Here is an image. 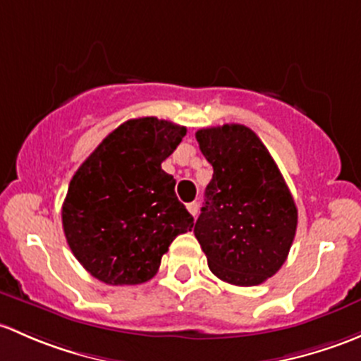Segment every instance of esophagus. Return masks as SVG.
Returning a JSON list of instances; mask_svg holds the SVG:
<instances>
[{
    "label": "esophagus",
    "mask_w": 361,
    "mask_h": 361,
    "mask_svg": "<svg viewBox=\"0 0 361 361\" xmlns=\"http://www.w3.org/2000/svg\"><path fill=\"white\" fill-rule=\"evenodd\" d=\"M188 210H189V214L192 215V217H196V215H198V210H200L198 203H196V202H192V203H188Z\"/></svg>",
    "instance_id": "esophagus-1"
}]
</instances>
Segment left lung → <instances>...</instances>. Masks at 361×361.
Here are the masks:
<instances>
[{
	"mask_svg": "<svg viewBox=\"0 0 361 361\" xmlns=\"http://www.w3.org/2000/svg\"><path fill=\"white\" fill-rule=\"evenodd\" d=\"M214 176L195 236L219 280L261 285L287 261L297 229V207L269 151L245 125L196 132Z\"/></svg>",
	"mask_w": 361,
	"mask_h": 361,
	"instance_id": "left-lung-1",
	"label": "left lung"
}]
</instances>
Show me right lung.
Instances as JSON below:
<instances>
[{
    "instance_id": "add662e5",
    "label": "right lung",
    "mask_w": 361,
    "mask_h": 361,
    "mask_svg": "<svg viewBox=\"0 0 361 361\" xmlns=\"http://www.w3.org/2000/svg\"><path fill=\"white\" fill-rule=\"evenodd\" d=\"M185 126L135 118L109 133L76 170L62 205V226L81 266L107 285L151 280L176 236L195 219L176 196L161 163Z\"/></svg>"
}]
</instances>
